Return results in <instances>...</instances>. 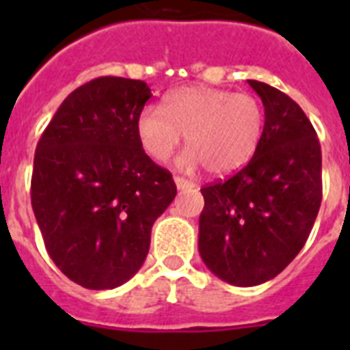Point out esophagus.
I'll list each match as a JSON object with an SVG mask.
<instances>
[{
	"mask_svg": "<svg viewBox=\"0 0 350 350\" xmlns=\"http://www.w3.org/2000/svg\"><path fill=\"white\" fill-rule=\"evenodd\" d=\"M174 183L176 187L180 189V191H183V189H189V187H194V183L189 180H185V178H180V176H174Z\"/></svg>",
	"mask_w": 350,
	"mask_h": 350,
	"instance_id": "esophagus-1",
	"label": "esophagus"
}]
</instances>
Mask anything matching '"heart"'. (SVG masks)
Segmentation results:
<instances>
[{
    "label": "heart",
    "mask_w": 350,
    "mask_h": 350,
    "mask_svg": "<svg viewBox=\"0 0 350 350\" xmlns=\"http://www.w3.org/2000/svg\"><path fill=\"white\" fill-rule=\"evenodd\" d=\"M265 112L254 96L214 87H180L165 96L163 109L148 105L136 118V136L154 161H167L185 136L181 169L207 167L211 174L236 172L254 156Z\"/></svg>",
    "instance_id": "b5f03b06"
}]
</instances>
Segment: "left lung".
<instances>
[{"mask_svg": "<svg viewBox=\"0 0 350 350\" xmlns=\"http://www.w3.org/2000/svg\"><path fill=\"white\" fill-rule=\"evenodd\" d=\"M265 107L254 156L229 180L202 189L198 249L219 280L252 287L278 276L309 238L321 203V148L301 107L249 79Z\"/></svg>", "mask_w": 350, "mask_h": 350, "instance_id": "left-lung-1", "label": "left lung"}]
</instances>
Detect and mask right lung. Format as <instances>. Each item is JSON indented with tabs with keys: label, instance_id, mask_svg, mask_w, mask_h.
I'll return each instance as SVG.
<instances>
[{
	"label": "right lung",
	"instance_id": "obj_1",
	"mask_svg": "<svg viewBox=\"0 0 350 350\" xmlns=\"http://www.w3.org/2000/svg\"><path fill=\"white\" fill-rule=\"evenodd\" d=\"M150 96L139 79H92L67 96L36 147V221L57 269L85 288H116L142 269L154 221L176 196L172 174L137 142Z\"/></svg>",
	"mask_w": 350,
	"mask_h": 350
}]
</instances>
